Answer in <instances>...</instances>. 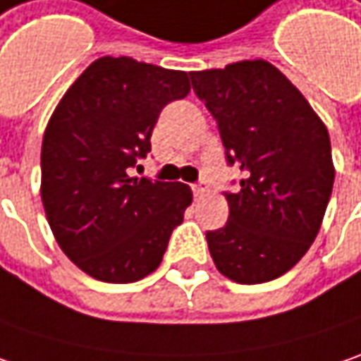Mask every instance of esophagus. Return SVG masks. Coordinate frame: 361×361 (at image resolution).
<instances>
[{"mask_svg": "<svg viewBox=\"0 0 361 361\" xmlns=\"http://www.w3.org/2000/svg\"><path fill=\"white\" fill-rule=\"evenodd\" d=\"M192 190H194V196H196L197 200L206 197L208 196V192H210V190H208V185H206L204 181H197V183H194V185H192Z\"/></svg>", "mask_w": 361, "mask_h": 361, "instance_id": "34e87169", "label": "esophagus"}]
</instances>
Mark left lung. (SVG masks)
<instances>
[{
    "mask_svg": "<svg viewBox=\"0 0 361 361\" xmlns=\"http://www.w3.org/2000/svg\"><path fill=\"white\" fill-rule=\"evenodd\" d=\"M190 76L244 176L226 194V226L206 234L212 260L234 283L273 281L303 259L322 228L336 178L327 127L267 60Z\"/></svg>",
    "mask_w": 361,
    "mask_h": 361,
    "instance_id": "8db88e82",
    "label": "left lung"
}]
</instances>
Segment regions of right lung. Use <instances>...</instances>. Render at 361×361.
I'll list each match as a JSON object with an SVG mask.
<instances>
[{"label": "right lung", "instance_id": "right-lung-1", "mask_svg": "<svg viewBox=\"0 0 361 361\" xmlns=\"http://www.w3.org/2000/svg\"><path fill=\"white\" fill-rule=\"evenodd\" d=\"M190 90L188 72L102 56L56 104L42 139L39 194L56 243L88 276L135 283L161 264L194 194L127 169L151 149L161 109Z\"/></svg>", "mask_w": 361, "mask_h": 361}]
</instances>
